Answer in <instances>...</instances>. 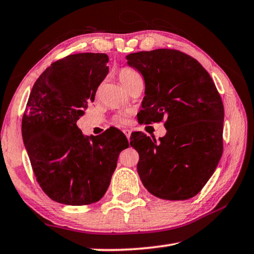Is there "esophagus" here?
I'll list each match as a JSON object with an SVG mask.
<instances>
[{
  "instance_id": "34e87169",
  "label": "esophagus",
  "mask_w": 254,
  "mask_h": 254,
  "mask_svg": "<svg viewBox=\"0 0 254 254\" xmlns=\"http://www.w3.org/2000/svg\"><path fill=\"white\" fill-rule=\"evenodd\" d=\"M124 134L127 137V140H130V136H131V131L130 130H123Z\"/></svg>"
}]
</instances>
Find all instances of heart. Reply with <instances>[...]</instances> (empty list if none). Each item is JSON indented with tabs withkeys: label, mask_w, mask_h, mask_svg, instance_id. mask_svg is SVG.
<instances>
[{
	"label": "heart",
	"mask_w": 254,
	"mask_h": 254,
	"mask_svg": "<svg viewBox=\"0 0 254 254\" xmlns=\"http://www.w3.org/2000/svg\"><path fill=\"white\" fill-rule=\"evenodd\" d=\"M119 79L127 89L130 88L132 85H134L136 81L142 80L139 72L135 71L134 69H131V68H122L119 72ZM114 122L118 124L127 123V115L126 114L117 115L114 119Z\"/></svg>",
	"instance_id": "heart-1"
}]
</instances>
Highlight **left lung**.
Instances as JSON below:
<instances>
[{"label": "left lung", "mask_w": 254, "mask_h": 254, "mask_svg": "<svg viewBox=\"0 0 254 254\" xmlns=\"http://www.w3.org/2000/svg\"><path fill=\"white\" fill-rule=\"evenodd\" d=\"M127 59L145 84L137 120H165L167 128L159 141L142 132L131 137L140 156L141 182L158 198H191L212 177L223 153L224 106L216 86L195 58L179 50L140 51Z\"/></svg>", "instance_id": "obj_1"}]
</instances>
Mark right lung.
I'll return each mask as SVG.
<instances>
[{"label":"right lung","mask_w":254,"mask_h":254,"mask_svg":"<svg viewBox=\"0 0 254 254\" xmlns=\"http://www.w3.org/2000/svg\"><path fill=\"white\" fill-rule=\"evenodd\" d=\"M105 54L69 55L36 80L22 118V137L38 184L51 199L81 206L100 200L110 186L126 135L109 128L84 136L77 121L95 100L109 72Z\"/></svg>","instance_id":"obj_1"}]
</instances>
